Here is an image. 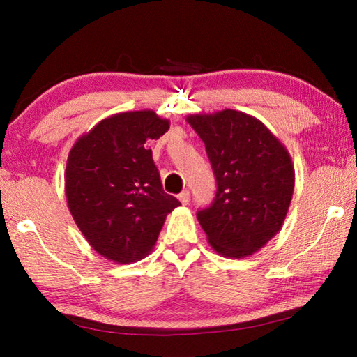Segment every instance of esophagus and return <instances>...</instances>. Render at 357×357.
Listing matches in <instances>:
<instances>
[{
    "label": "esophagus",
    "mask_w": 357,
    "mask_h": 357,
    "mask_svg": "<svg viewBox=\"0 0 357 357\" xmlns=\"http://www.w3.org/2000/svg\"><path fill=\"white\" fill-rule=\"evenodd\" d=\"M178 198H179V202L183 203V204H189V200H190V193H189V190H183L178 195Z\"/></svg>",
    "instance_id": "1"
}]
</instances>
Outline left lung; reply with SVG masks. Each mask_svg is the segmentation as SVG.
Masks as SVG:
<instances>
[{"label":"left lung","instance_id":"obj_1","mask_svg":"<svg viewBox=\"0 0 357 357\" xmlns=\"http://www.w3.org/2000/svg\"><path fill=\"white\" fill-rule=\"evenodd\" d=\"M206 148L217 181L215 198L197 217L213 249L244 258L273 239L294 189L287 148L261 121L236 110L187 116Z\"/></svg>","mask_w":357,"mask_h":357}]
</instances>
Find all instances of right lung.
<instances>
[{
	"instance_id": "add662e5",
	"label": "right lung",
	"mask_w": 357,
	"mask_h": 357,
	"mask_svg": "<svg viewBox=\"0 0 357 357\" xmlns=\"http://www.w3.org/2000/svg\"><path fill=\"white\" fill-rule=\"evenodd\" d=\"M170 129L153 110L116 113L82 135L66 165V198L93 249L129 264L153 250L165 217L179 202L162 189L144 143Z\"/></svg>"
}]
</instances>
